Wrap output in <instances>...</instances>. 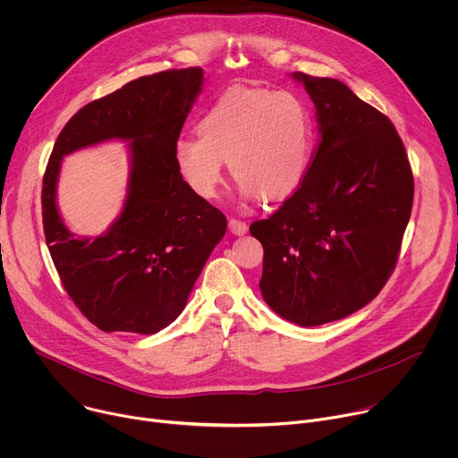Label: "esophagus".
Returning <instances> with one entry per match:
<instances>
[{
    "instance_id": "esophagus-1",
    "label": "esophagus",
    "mask_w": 458,
    "mask_h": 458,
    "mask_svg": "<svg viewBox=\"0 0 458 458\" xmlns=\"http://www.w3.org/2000/svg\"><path fill=\"white\" fill-rule=\"evenodd\" d=\"M228 228H230V232L235 233V235H244V233L248 232V225H246L244 221H241V219H235V217H232V219L228 221Z\"/></svg>"
}]
</instances>
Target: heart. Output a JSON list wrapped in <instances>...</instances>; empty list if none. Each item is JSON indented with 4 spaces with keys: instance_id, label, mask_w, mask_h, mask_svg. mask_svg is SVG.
<instances>
[{
    "instance_id": "b5f03b06",
    "label": "heart",
    "mask_w": 458,
    "mask_h": 458,
    "mask_svg": "<svg viewBox=\"0 0 458 458\" xmlns=\"http://www.w3.org/2000/svg\"><path fill=\"white\" fill-rule=\"evenodd\" d=\"M198 138H181L174 147L175 166L193 193L216 198L226 161L241 195L279 201L310 166L313 128L297 94L233 87L201 117Z\"/></svg>"
}]
</instances>
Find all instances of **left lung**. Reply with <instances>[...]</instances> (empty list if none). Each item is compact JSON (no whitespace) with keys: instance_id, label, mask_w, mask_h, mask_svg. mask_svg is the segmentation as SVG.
<instances>
[{"instance_id":"obj_1","label":"left lung","mask_w":458,"mask_h":458,"mask_svg":"<svg viewBox=\"0 0 458 458\" xmlns=\"http://www.w3.org/2000/svg\"><path fill=\"white\" fill-rule=\"evenodd\" d=\"M315 105L318 147L290 198L250 225L267 304L299 326L352 315L394 274L413 207L397 130L344 83L293 72Z\"/></svg>"}]
</instances>
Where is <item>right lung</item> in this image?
Wrapping results in <instances>:
<instances>
[{"instance_id":"add662e5","label":"right lung","mask_w":458,"mask_h":458,"mask_svg":"<svg viewBox=\"0 0 458 458\" xmlns=\"http://www.w3.org/2000/svg\"><path fill=\"white\" fill-rule=\"evenodd\" d=\"M201 85L199 67L130 81L74 114L52 148L41 190L45 239L63 288L103 332L166 328L226 233L225 214L188 188L174 159ZM108 139L131 143L127 201L103 236L78 238L55 207L60 159Z\"/></svg>"}]
</instances>
